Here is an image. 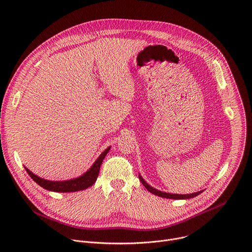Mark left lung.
Segmentation results:
<instances>
[{"mask_svg":"<svg viewBox=\"0 0 252 252\" xmlns=\"http://www.w3.org/2000/svg\"><path fill=\"white\" fill-rule=\"evenodd\" d=\"M138 177H139V179H140L141 184H142L143 186H145V188H146L149 191H151L152 193H154V194H156V195H158V196L164 197V198H171V199H188V198H192V197H194V196H196V195H198L199 193L202 192V191H198V192L190 193V194H173V193H166V192H162V191L158 190V189L152 188L151 186H149L145 181H143V178H142L140 175H138Z\"/></svg>","mask_w":252,"mask_h":252,"instance_id":"obj_1","label":"left lung"}]
</instances>
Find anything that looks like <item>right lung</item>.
Masks as SVG:
<instances>
[{"label":"right lung","mask_w":252,"mask_h":252,"mask_svg":"<svg viewBox=\"0 0 252 252\" xmlns=\"http://www.w3.org/2000/svg\"><path fill=\"white\" fill-rule=\"evenodd\" d=\"M110 150H111V148H107L98 157V158L94 161V163L92 165V167L86 173H84L82 176H80L78 178L69 179V181H63V182L47 181V179H44L42 177H39L38 175L33 174L27 167H25V168H26V171L28 172V174L32 178V181H34L45 189H48L51 191H56V192H71V191L74 192V191L84 190V189L92 187L95 183L96 177L99 172L101 162Z\"/></svg>","instance_id":"1"}]
</instances>
